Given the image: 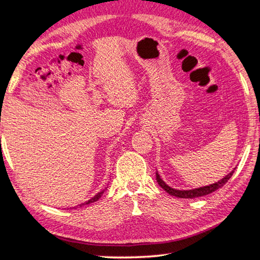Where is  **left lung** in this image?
<instances>
[{"label": "left lung", "instance_id": "8db88e82", "mask_svg": "<svg viewBox=\"0 0 260 260\" xmlns=\"http://www.w3.org/2000/svg\"><path fill=\"white\" fill-rule=\"evenodd\" d=\"M235 169H236V167L232 169L229 174L225 175L223 178L220 179V181H218L214 184H211V185H208V186H203V187H199V188H193V189H176V188L168 186V185L162 181L160 175L158 174V172H156V179H157V183L161 186V188L165 189L168 194L173 195V197H176L179 199H195V198L204 197V195L211 194L212 192H214V190L219 189L220 187L223 186V185L228 181H229L230 177L232 176V174L235 173Z\"/></svg>", "mask_w": 260, "mask_h": 260}]
</instances>
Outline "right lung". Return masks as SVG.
<instances>
[{
  "mask_svg": "<svg viewBox=\"0 0 260 260\" xmlns=\"http://www.w3.org/2000/svg\"><path fill=\"white\" fill-rule=\"evenodd\" d=\"M108 187H105L104 189H102V190H101V192H99L96 195H95V197H93L91 200H88V201H86V202L85 203H82V204H79V206H83V205H86V204H89V203H93V202H96V201L101 198V197H102V194L104 193V190L105 189H107Z\"/></svg>",
  "mask_w": 260,
  "mask_h": 260,
  "instance_id": "1",
  "label": "right lung"
}]
</instances>
